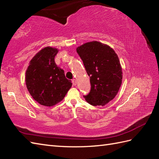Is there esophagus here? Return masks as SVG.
Segmentation results:
<instances>
[{"label": "esophagus", "instance_id": "34e87169", "mask_svg": "<svg viewBox=\"0 0 159 159\" xmlns=\"http://www.w3.org/2000/svg\"><path fill=\"white\" fill-rule=\"evenodd\" d=\"M72 84H73V85H76V79H73L72 80Z\"/></svg>", "mask_w": 159, "mask_h": 159}]
</instances>
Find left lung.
I'll use <instances>...</instances> for the list:
<instances>
[{
	"label": "left lung",
	"instance_id": "1",
	"mask_svg": "<svg viewBox=\"0 0 159 159\" xmlns=\"http://www.w3.org/2000/svg\"><path fill=\"white\" fill-rule=\"evenodd\" d=\"M76 52L90 77V92L84 98L93 106H104L116 97L121 85L122 70L117 55L109 46L96 41L79 46Z\"/></svg>",
	"mask_w": 159,
	"mask_h": 159
}]
</instances>
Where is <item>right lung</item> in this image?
Wrapping results in <instances>:
<instances>
[{
	"instance_id": "add662e5",
	"label": "right lung",
	"mask_w": 159,
	"mask_h": 159,
	"mask_svg": "<svg viewBox=\"0 0 159 159\" xmlns=\"http://www.w3.org/2000/svg\"><path fill=\"white\" fill-rule=\"evenodd\" d=\"M59 50L45 47L33 57L26 71L25 81L33 98L43 106L52 107L66 96L72 84L63 70L57 67L55 57Z\"/></svg>"
}]
</instances>
